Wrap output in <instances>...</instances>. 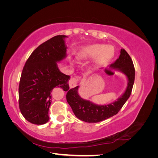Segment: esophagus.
<instances>
[{"mask_svg":"<svg viewBox=\"0 0 158 158\" xmlns=\"http://www.w3.org/2000/svg\"><path fill=\"white\" fill-rule=\"evenodd\" d=\"M78 78H71L69 81V86L70 88H73L74 87L76 86V85H77L78 83Z\"/></svg>","mask_w":158,"mask_h":158,"instance_id":"esophagus-1","label":"esophagus"}]
</instances>
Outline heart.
I'll list each match as a JSON object with an SVG mask.
<instances>
[{
	"instance_id": "1",
	"label": "heart",
	"mask_w": 158,
	"mask_h": 158,
	"mask_svg": "<svg viewBox=\"0 0 158 158\" xmlns=\"http://www.w3.org/2000/svg\"><path fill=\"white\" fill-rule=\"evenodd\" d=\"M113 56L114 51L111 47L103 44L85 46L80 51L81 59H92L95 57L94 66L95 67L106 66Z\"/></svg>"
}]
</instances>
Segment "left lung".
Segmentation results:
<instances>
[{
	"mask_svg": "<svg viewBox=\"0 0 158 158\" xmlns=\"http://www.w3.org/2000/svg\"><path fill=\"white\" fill-rule=\"evenodd\" d=\"M109 69L120 72L127 79L126 89L116 101L109 104L98 105L80 96L79 85L67 90L66 100L75 116L80 120L87 123H98L106 120L117 114L130 97L135 82V70L131 56L125 49H121L119 57L109 66Z\"/></svg>",
	"mask_w": 158,
	"mask_h": 158,
	"instance_id": "left-lung-1",
	"label": "left lung"
}]
</instances>
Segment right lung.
Here are the masks:
<instances>
[{
    "mask_svg": "<svg viewBox=\"0 0 158 158\" xmlns=\"http://www.w3.org/2000/svg\"><path fill=\"white\" fill-rule=\"evenodd\" d=\"M64 35H56L36 48L27 60L19 84V107L27 121L35 125L48 122L51 92L55 87L67 91L70 76L61 73L58 64L64 59Z\"/></svg>",
    "mask_w": 158,
    "mask_h": 158,
    "instance_id": "add662e5",
    "label": "right lung"
}]
</instances>
